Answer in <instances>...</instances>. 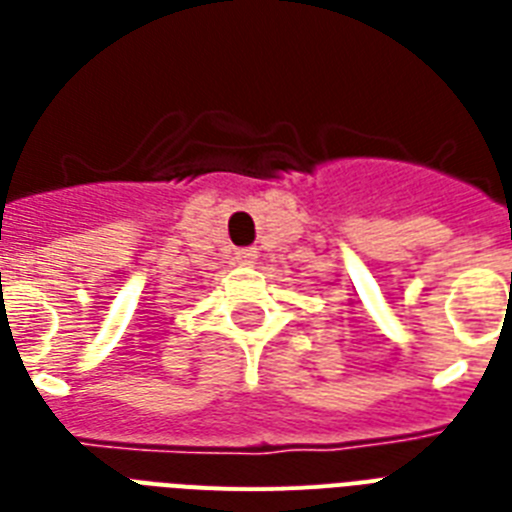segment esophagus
<instances>
[{
	"mask_svg": "<svg viewBox=\"0 0 512 512\" xmlns=\"http://www.w3.org/2000/svg\"><path fill=\"white\" fill-rule=\"evenodd\" d=\"M233 255H236V263H241V265H255L257 249H255V247H239V249H236V252H233Z\"/></svg>",
	"mask_w": 512,
	"mask_h": 512,
	"instance_id": "34e87169",
	"label": "esophagus"
}]
</instances>
